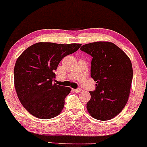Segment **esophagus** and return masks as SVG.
I'll return each mask as SVG.
<instances>
[{
    "label": "esophagus",
    "instance_id": "esophagus-1",
    "mask_svg": "<svg viewBox=\"0 0 147 147\" xmlns=\"http://www.w3.org/2000/svg\"><path fill=\"white\" fill-rule=\"evenodd\" d=\"M73 91L76 92V93H78V92H80L81 91V89L80 88H77V89H73Z\"/></svg>",
    "mask_w": 147,
    "mask_h": 147
}]
</instances>
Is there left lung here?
<instances>
[{"label":"left lung","mask_w":147,"mask_h":147,"mask_svg":"<svg viewBox=\"0 0 147 147\" xmlns=\"http://www.w3.org/2000/svg\"><path fill=\"white\" fill-rule=\"evenodd\" d=\"M91 55V77L96 82L87 108L92 117L106 121L118 115L128 101L132 80L131 60L117 46L98 42L82 46Z\"/></svg>","instance_id":"8db88e82"}]
</instances>
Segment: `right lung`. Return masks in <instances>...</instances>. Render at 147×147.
I'll use <instances>...</instances> for the list:
<instances>
[{
	"mask_svg": "<svg viewBox=\"0 0 147 147\" xmlns=\"http://www.w3.org/2000/svg\"><path fill=\"white\" fill-rule=\"evenodd\" d=\"M80 46L39 42L19 56L14 70V86L21 104L31 115L48 119L61 113L71 88L53 84L54 72L62 59Z\"/></svg>",
	"mask_w": 147,
	"mask_h": 147,
	"instance_id": "1",
	"label": "right lung"
}]
</instances>
